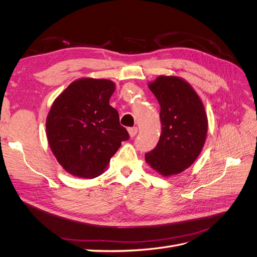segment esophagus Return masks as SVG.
I'll use <instances>...</instances> for the list:
<instances>
[{
  "instance_id": "34e87169",
  "label": "esophagus",
  "mask_w": 257,
  "mask_h": 257,
  "mask_svg": "<svg viewBox=\"0 0 257 257\" xmlns=\"http://www.w3.org/2000/svg\"><path fill=\"white\" fill-rule=\"evenodd\" d=\"M137 132H138L137 127H130L128 128V134L131 137H134L137 134Z\"/></svg>"
}]
</instances>
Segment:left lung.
Here are the masks:
<instances>
[{"label":"left lung","instance_id":"obj_1","mask_svg":"<svg viewBox=\"0 0 257 257\" xmlns=\"http://www.w3.org/2000/svg\"><path fill=\"white\" fill-rule=\"evenodd\" d=\"M149 89L161 107L162 133L157 147L146 153V162L164 176L189 168L206 142L208 120L197 93L180 77L160 76Z\"/></svg>","mask_w":257,"mask_h":257}]
</instances>
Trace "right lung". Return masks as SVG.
<instances>
[{
    "label": "right lung",
    "mask_w": 257,
    "mask_h": 257,
    "mask_svg": "<svg viewBox=\"0 0 257 257\" xmlns=\"http://www.w3.org/2000/svg\"><path fill=\"white\" fill-rule=\"evenodd\" d=\"M115 85L108 79L81 78L54 100L46 121L50 149L67 173L92 179L104 173L130 135L109 105Z\"/></svg>",
    "instance_id": "1"
}]
</instances>
